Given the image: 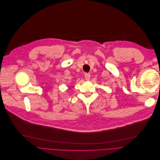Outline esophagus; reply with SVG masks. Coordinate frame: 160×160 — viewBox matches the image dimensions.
<instances>
[{
	"label": "esophagus",
	"instance_id": "obj_1",
	"mask_svg": "<svg viewBox=\"0 0 160 160\" xmlns=\"http://www.w3.org/2000/svg\"><path fill=\"white\" fill-rule=\"evenodd\" d=\"M85 78L86 80H89L90 78V74L89 73H85Z\"/></svg>",
	"mask_w": 160,
	"mask_h": 160
}]
</instances>
